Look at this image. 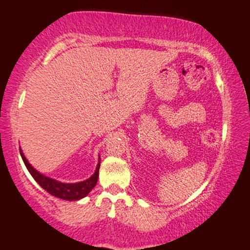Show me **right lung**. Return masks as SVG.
Instances as JSON below:
<instances>
[{
	"label": "right lung",
	"mask_w": 250,
	"mask_h": 250,
	"mask_svg": "<svg viewBox=\"0 0 250 250\" xmlns=\"http://www.w3.org/2000/svg\"><path fill=\"white\" fill-rule=\"evenodd\" d=\"M20 154H21L22 161H23L25 167H27L29 173L31 174V176L33 178H35V181L37 182V183L42 186L44 191H47L48 193H49V194H51L53 196H56V197H59V199L67 200V201L80 200V199H82V197L86 196L88 193L92 191V188H94L96 182H98L100 161H101V159H99V164H98V167H96L95 173L93 174L92 176L88 178V180L84 181V182H80V183L65 184V183H61V182L55 181V180H53V178L43 176L42 174L37 172V170L28 163L27 159H25L23 152L21 151V149H20Z\"/></svg>",
	"instance_id": "1"
}]
</instances>
